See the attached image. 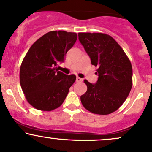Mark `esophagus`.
Segmentation results:
<instances>
[{"instance_id":"34e87169","label":"esophagus","mask_w":152,"mask_h":152,"mask_svg":"<svg viewBox=\"0 0 152 152\" xmlns=\"http://www.w3.org/2000/svg\"><path fill=\"white\" fill-rule=\"evenodd\" d=\"M76 82H81V81H83V79H81V78H79V77H76Z\"/></svg>"}]
</instances>
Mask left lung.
Listing matches in <instances>:
<instances>
[{"mask_svg":"<svg viewBox=\"0 0 152 152\" xmlns=\"http://www.w3.org/2000/svg\"><path fill=\"white\" fill-rule=\"evenodd\" d=\"M80 42L97 67L96 84L84 80L87 91L81 102L94 114L109 115L126 101L133 85V70L125 52L111 36L103 33H79Z\"/></svg>","mask_w":152,"mask_h":152,"instance_id":"left-lung-1","label":"left lung"}]
</instances>
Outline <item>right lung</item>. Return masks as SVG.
I'll return each mask as SVG.
<instances>
[{"label":"right lung","instance_id":"add662e5","mask_svg":"<svg viewBox=\"0 0 152 152\" xmlns=\"http://www.w3.org/2000/svg\"><path fill=\"white\" fill-rule=\"evenodd\" d=\"M76 39L75 32L49 31L31 46L23 59L20 84L26 100L37 110H53L64 102L76 76L64 74L57 66Z\"/></svg>","mask_w":152,"mask_h":152}]
</instances>
